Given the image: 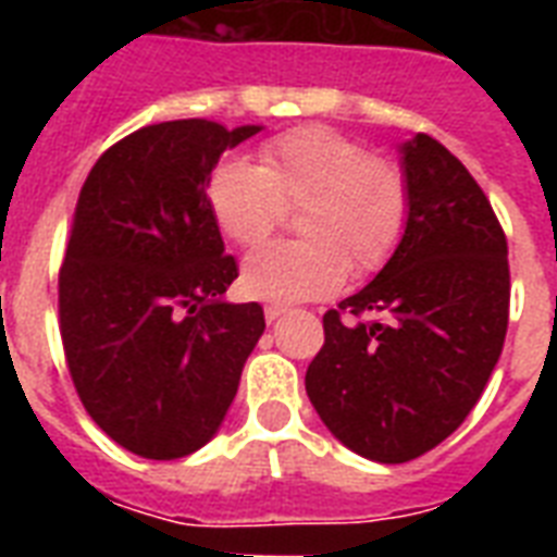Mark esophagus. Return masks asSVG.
Returning a JSON list of instances; mask_svg holds the SVG:
<instances>
[{"instance_id":"esophagus-1","label":"esophagus","mask_w":557,"mask_h":557,"mask_svg":"<svg viewBox=\"0 0 557 557\" xmlns=\"http://www.w3.org/2000/svg\"><path fill=\"white\" fill-rule=\"evenodd\" d=\"M286 312H288V309L283 304H269V306H265V321L274 323L277 318H283Z\"/></svg>"}]
</instances>
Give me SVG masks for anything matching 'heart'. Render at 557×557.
<instances>
[{
	"label": "heart",
	"mask_w": 557,
	"mask_h": 557,
	"mask_svg": "<svg viewBox=\"0 0 557 557\" xmlns=\"http://www.w3.org/2000/svg\"><path fill=\"white\" fill-rule=\"evenodd\" d=\"M208 201L219 227L243 248L265 243L288 208L304 210V239L269 245L243 265L248 295L295 304L332 295L347 271L367 277L387 265L407 231L410 185L396 161L332 126L309 124L269 138L260 164L219 161Z\"/></svg>",
	"instance_id": "b5f03b06"
}]
</instances>
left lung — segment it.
<instances>
[{
	"label": "left lung",
	"mask_w": 557,
	"mask_h": 557,
	"mask_svg": "<svg viewBox=\"0 0 557 557\" xmlns=\"http://www.w3.org/2000/svg\"><path fill=\"white\" fill-rule=\"evenodd\" d=\"M410 216L370 286L323 314L306 393L347 448L407 462L483 396L509 330V245L466 164L431 135L401 147ZM364 313L379 319L364 322Z\"/></svg>",
	"instance_id": "obj_1"
}]
</instances>
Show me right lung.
<instances>
[{"instance_id":"obj_1","label":"right lung","mask_w":557,"mask_h":557,"mask_svg":"<svg viewBox=\"0 0 557 557\" xmlns=\"http://www.w3.org/2000/svg\"><path fill=\"white\" fill-rule=\"evenodd\" d=\"M260 126L208 117L141 126L83 182L57 280L74 389L109 440L178 459L216 433L257 347L260 304H225L239 277L208 201L210 170Z\"/></svg>"}]
</instances>
